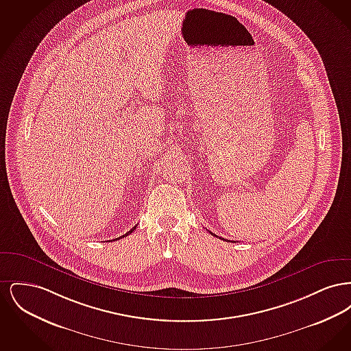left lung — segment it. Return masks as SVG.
<instances>
[{
    "mask_svg": "<svg viewBox=\"0 0 351 351\" xmlns=\"http://www.w3.org/2000/svg\"><path fill=\"white\" fill-rule=\"evenodd\" d=\"M212 234V235H215V237H217V235H216V234H213V233H210ZM221 239H222V238H221ZM223 241H225V239H223ZM229 242H230V241H229ZM232 242H235V241H232Z\"/></svg>",
    "mask_w": 351,
    "mask_h": 351,
    "instance_id": "obj_1",
    "label": "left lung"
}]
</instances>
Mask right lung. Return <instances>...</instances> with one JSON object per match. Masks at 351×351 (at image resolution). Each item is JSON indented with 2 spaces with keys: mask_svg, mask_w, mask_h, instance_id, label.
<instances>
[{
  "mask_svg": "<svg viewBox=\"0 0 351 351\" xmlns=\"http://www.w3.org/2000/svg\"><path fill=\"white\" fill-rule=\"evenodd\" d=\"M135 228H136V226H134L133 229H130V230H129V232H128V233L123 234V235H122V237H118V238H116V239H113V241H117V239H121V238H123V237H128V235H129V234L133 233L134 230H135Z\"/></svg>",
  "mask_w": 351,
  "mask_h": 351,
  "instance_id": "add662e5",
  "label": "right lung"
}]
</instances>
